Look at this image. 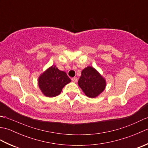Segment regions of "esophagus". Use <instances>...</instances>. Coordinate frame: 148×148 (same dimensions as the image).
Returning a JSON list of instances; mask_svg holds the SVG:
<instances>
[{
  "instance_id": "obj_1",
  "label": "esophagus",
  "mask_w": 148,
  "mask_h": 148,
  "mask_svg": "<svg viewBox=\"0 0 148 148\" xmlns=\"http://www.w3.org/2000/svg\"><path fill=\"white\" fill-rule=\"evenodd\" d=\"M71 80H72V82L76 83L77 81V77H72V79H71Z\"/></svg>"
}]
</instances>
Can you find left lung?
<instances>
[{
  "label": "left lung",
  "mask_w": 148,
  "mask_h": 148,
  "mask_svg": "<svg viewBox=\"0 0 148 148\" xmlns=\"http://www.w3.org/2000/svg\"><path fill=\"white\" fill-rule=\"evenodd\" d=\"M78 84L87 97L95 98L104 90L106 84L99 72L89 66L81 72Z\"/></svg>",
  "instance_id": "obj_1"
}]
</instances>
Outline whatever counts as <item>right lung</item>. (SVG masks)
Returning a JSON list of instances; mask_svg holds the SVG:
<instances>
[{
    "mask_svg": "<svg viewBox=\"0 0 148 148\" xmlns=\"http://www.w3.org/2000/svg\"><path fill=\"white\" fill-rule=\"evenodd\" d=\"M71 81L64 71H61L52 65L40 75L39 78V86L46 97H53L58 95L62 88Z\"/></svg>",
    "mask_w": 148,
    "mask_h": 148,
    "instance_id": "add662e5",
    "label": "right lung"
}]
</instances>
